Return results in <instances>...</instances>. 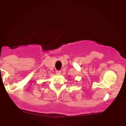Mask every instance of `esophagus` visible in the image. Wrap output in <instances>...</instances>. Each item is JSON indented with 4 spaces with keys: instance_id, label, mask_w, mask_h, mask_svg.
I'll use <instances>...</instances> for the list:
<instances>
[{
    "instance_id": "1",
    "label": "esophagus",
    "mask_w": 126,
    "mask_h": 126,
    "mask_svg": "<svg viewBox=\"0 0 126 126\" xmlns=\"http://www.w3.org/2000/svg\"><path fill=\"white\" fill-rule=\"evenodd\" d=\"M56 74H57V75H60L61 74H62V72H61V71H56Z\"/></svg>"
}]
</instances>
